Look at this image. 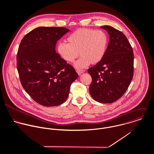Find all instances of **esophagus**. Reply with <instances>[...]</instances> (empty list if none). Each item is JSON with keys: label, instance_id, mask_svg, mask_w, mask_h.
Wrapping results in <instances>:
<instances>
[{"label": "esophagus", "instance_id": "34e87169", "mask_svg": "<svg viewBox=\"0 0 154 154\" xmlns=\"http://www.w3.org/2000/svg\"><path fill=\"white\" fill-rule=\"evenodd\" d=\"M76 71H77V72L79 75H80V74H82V73H83L85 72V70L82 69H78L76 70Z\"/></svg>", "mask_w": 154, "mask_h": 154}]
</instances>
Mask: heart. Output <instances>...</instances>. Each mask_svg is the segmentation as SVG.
I'll use <instances>...</instances> for the list:
<instances>
[{"instance_id": "b5f03b06", "label": "heart", "mask_w": 154, "mask_h": 154, "mask_svg": "<svg viewBox=\"0 0 154 154\" xmlns=\"http://www.w3.org/2000/svg\"><path fill=\"white\" fill-rule=\"evenodd\" d=\"M68 43L61 42L57 46L59 56L67 62H72L79 56L74 66L83 68L90 63H98L104 57L109 42L107 35L101 30L79 29L71 33L66 39Z\"/></svg>"}]
</instances>
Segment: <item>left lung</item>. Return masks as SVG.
Segmentation results:
<instances>
[{"instance_id": "left-lung-1", "label": "left lung", "mask_w": 154, "mask_h": 154, "mask_svg": "<svg viewBox=\"0 0 154 154\" xmlns=\"http://www.w3.org/2000/svg\"><path fill=\"white\" fill-rule=\"evenodd\" d=\"M109 35V42L103 59L88 72L92 81L91 95L104 104L119 100L127 91L133 79L134 54L131 44L121 31L110 26H103Z\"/></svg>"}]
</instances>
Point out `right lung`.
<instances>
[{
	"instance_id": "obj_1",
	"label": "right lung",
	"mask_w": 154,
	"mask_h": 154,
	"mask_svg": "<svg viewBox=\"0 0 154 154\" xmlns=\"http://www.w3.org/2000/svg\"><path fill=\"white\" fill-rule=\"evenodd\" d=\"M69 31L63 27H36L24 36L18 47L17 66L22 86L43 106L63 103L79 77L55 50L57 41Z\"/></svg>"
}]
</instances>
